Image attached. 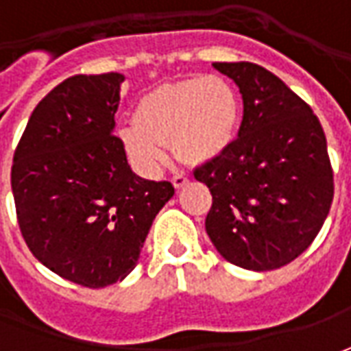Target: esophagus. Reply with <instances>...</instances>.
<instances>
[{
    "label": "esophagus",
    "mask_w": 351,
    "mask_h": 351,
    "mask_svg": "<svg viewBox=\"0 0 351 351\" xmlns=\"http://www.w3.org/2000/svg\"><path fill=\"white\" fill-rule=\"evenodd\" d=\"M171 182H173V186H175L176 190H180V188H184V186L188 184V178L182 175H175L171 178Z\"/></svg>",
    "instance_id": "34e87169"
}]
</instances>
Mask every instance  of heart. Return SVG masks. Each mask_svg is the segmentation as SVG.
Masks as SVG:
<instances>
[{
	"label": "heart",
	"instance_id": "heart-1",
	"mask_svg": "<svg viewBox=\"0 0 351 351\" xmlns=\"http://www.w3.org/2000/svg\"><path fill=\"white\" fill-rule=\"evenodd\" d=\"M242 123L234 86L217 75L188 76L156 86L134 107L132 125L121 132L128 161L145 175L165 163V145L186 165H206L225 156Z\"/></svg>",
	"mask_w": 351,
	"mask_h": 351
}]
</instances>
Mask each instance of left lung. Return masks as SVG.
<instances>
[{"mask_svg": "<svg viewBox=\"0 0 351 351\" xmlns=\"http://www.w3.org/2000/svg\"><path fill=\"white\" fill-rule=\"evenodd\" d=\"M244 101L238 138L225 156L197 167L213 195L206 230L232 265L273 271L302 256L330 211L335 180L317 115L256 63H213Z\"/></svg>", "mask_w": 351, "mask_h": 351, "instance_id": "left-lung-1", "label": "left lung"}]
</instances>
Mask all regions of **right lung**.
I'll return each instance as SVG.
<instances>
[{
    "label": "right lung",
    "mask_w": 351,
    "mask_h": 351,
    "mask_svg": "<svg viewBox=\"0 0 351 351\" xmlns=\"http://www.w3.org/2000/svg\"><path fill=\"white\" fill-rule=\"evenodd\" d=\"M125 76L76 75L36 106L11 167L16 221L49 271L86 288L123 280L171 182L132 173L113 134Z\"/></svg>",
    "instance_id": "1"
}]
</instances>
